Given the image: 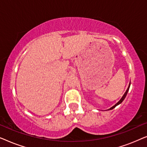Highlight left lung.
I'll use <instances>...</instances> for the list:
<instances>
[{"instance_id":"1","label":"left lung","mask_w":147,"mask_h":147,"mask_svg":"<svg viewBox=\"0 0 147 147\" xmlns=\"http://www.w3.org/2000/svg\"><path fill=\"white\" fill-rule=\"evenodd\" d=\"M130 84H129V86H128V88H127V90H126V92H125V93H124V95H123V96H122V98H121V99H120V100H119V101H118V102H117V103H116V104H115V105H114V106H112V107H111V108H110V109H108V110H112V109H113V108H115L116 106L119 105V104H121V103H122V101H123V100H124V98H126V95H127V93H128V90H129V88H130Z\"/></svg>"}]
</instances>
